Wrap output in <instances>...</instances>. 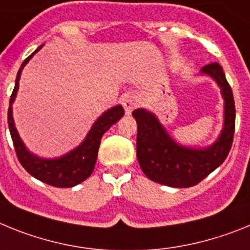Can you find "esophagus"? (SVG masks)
I'll return each instance as SVG.
<instances>
[{"label":"esophagus","mask_w":250,"mask_h":250,"mask_svg":"<svg viewBox=\"0 0 250 250\" xmlns=\"http://www.w3.org/2000/svg\"><path fill=\"white\" fill-rule=\"evenodd\" d=\"M122 104L125 110V114H131L134 108L138 105V101L133 94H125L122 99Z\"/></svg>","instance_id":"34e87169"}]
</instances>
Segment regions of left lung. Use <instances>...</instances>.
I'll list each match as a JSON object with an SVG mask.
<instances>
[{
  "label": "left lung",
  "mask_w": 250,
  "mask_h": 250,
  "mask_svg": "<svg viewBox=\"0 0 250 250\" xmlns=\"http://www.w3.org/2000/svg\"><path fill=\"white\" fill-rule=\"evenodd\" d=\"M201 75L211 78L224 99V123L219 137L206 147L180 145L170 136L156 114L145 108L133 110L137 122V158L152 181L170 188H191L225 161L234 137L235 105L233 92L218 62L205 65Z\"/></svg>",
  "instance_id": "left-lung-1"
}]
</instances>
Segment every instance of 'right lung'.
Here are the masks:
<instances>
[{
  "instance_id": "add662e5",
  "label": "right lung",
  "mask_w": 250,
  "mask_h": 250,
  "mask_svg": "<svg viewBox=\"0 0 250 250\" xmlns=\"http://www.w3.org/2000/svg\"><path fill=\"white\" fill-rule=\"evenodd\" d=\"M41 47H42V45L35 50L34 53L22 62L20 70L17 73L14 92H12V95L10 98V108H8L7 117L8 128H10L11 138L14 142L17 158H19V161L22 165L23 168L31 176L45 182L47 185L54 186V188H73L92 175L95 161L98 157L99 145H101L103 134L125 116V110H123V107L121 104L105 110L93 123L90 131L88 132L83 142L74 149L69 151L68 153L60 156V157L44 158L30 152V149L26 147L23 141L21 140L20 134L17 132L16 127H15L14 116H12V103L15 102V98L17 95L19 82H20L22 69Z\"/></svg>"
}]
</instances>
